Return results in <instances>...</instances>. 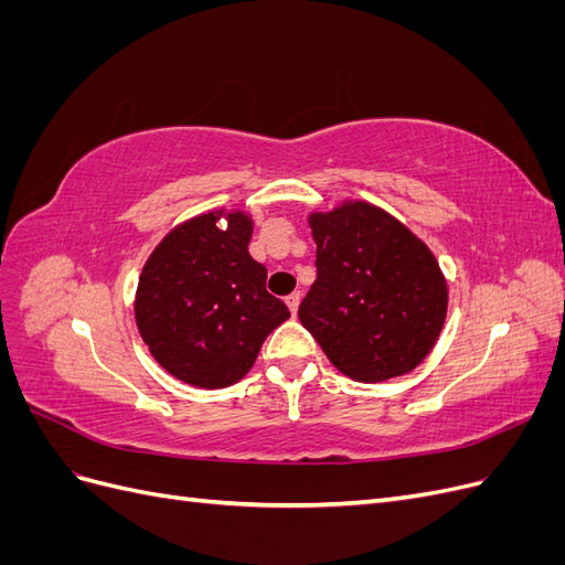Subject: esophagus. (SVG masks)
Masks as SVG:
<instances>
[{
  "label": "esophagus",
  "instance_id": "obj_1",
  "mask_svg": "<svg viewBox=\"0 0 565 565\" xmlns=\"http://www.w3.org/2000/svg\"><path fill=\"white\" fill-rule=\"evenodd\" d=\"M285 303H287V309L292 311V316H297V311H299V303H301V295H299V292L289 295V297L285 299Z\"/></svg>",
  "mask_w": 565,
  "mask_h": 565
}]
</instances>
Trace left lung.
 <instances>
[{
	"label": "left lung",
	"instance_id": "8db88e82",
	"mask_svg": "<svg viewBox=\"0 0 565 565\" xmlns=\"http://www.w3.org/2000/svg\"><path fill=\"white\" fill-rule=\"evenodd\" d=\"M318 278L299 320L355 382L413 372L448 318V280L422 237L386 210L344 200L311 212Z\"/></svg>",
	"mask_w": 565,
	"mask_h": 565
}]
</instances>
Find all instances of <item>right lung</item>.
<instances>
[{
    "mask_svg": "<svg viewBox=\"0 0 565 565\" xmlns=\"http://www.w3.org/2000/svg\"><path fill=\"white\" fill-rule=\"evenodd\" d=\"M252 233L245 210H212L181 221L143 264L136 328L150 355L183 384L241 382L266 337L289 318L287 306L266 292L268 273L247 249Z\"/></svg>",
    "mask_w": 565,
    "mask_h": 565,
    "instance_id": "right-lung-1",
    "label": "right lung"
}]
</instances>
